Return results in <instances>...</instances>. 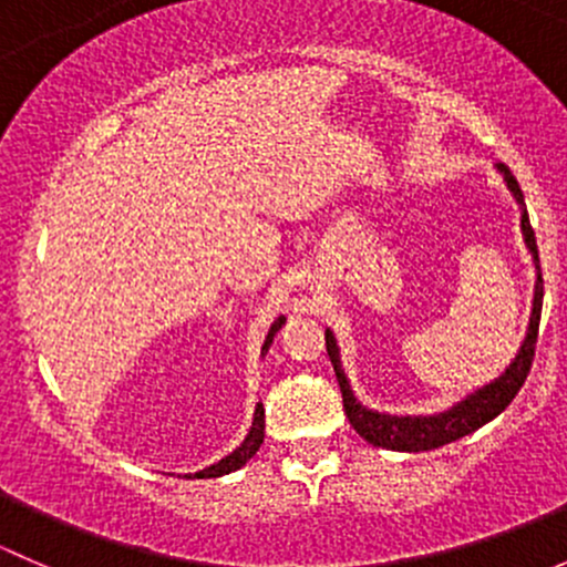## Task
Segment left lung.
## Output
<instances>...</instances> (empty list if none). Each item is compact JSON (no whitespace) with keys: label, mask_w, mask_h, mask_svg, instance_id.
I'll return each mask as SVG.
<instances>
[{"label":"left lung","mask_w":567,"mask_h":567,"mask_svg":"<svg viewBox=\"0 0 567 567\" xmlns=\"http://www.w3.org/2000/svg\"><path fill=\"white\" fill-rule=\"evenodd\" d=\"M499 175L505 177L507 188L516 197L518 208H522V233L524 244L532 251V260H535V299H532V316L527 326V337H524L522 348H518L516 359L511 362V368L494 379L491 384L480 386V390L468 392L466 398L453 403L450 409L439 411V414H384V411H373L368 405H362L353 394L351 384H348V375L342 370L340 362V348H337L334 334L331 329H326V351H329L331 364H334L337 384L342 392V405H346V416L353 425V431L370 442L373 447L384 450H398V453H427V450L444 447L450 442H458V439L468 436L477 427H483L485 422H491L494 416H499L502 411L511 405V400L516 398L518 390L527 381L532 359H535V342H537V326H540V310H543V274H540V257H537V244H535V230L529 225L527 205H524V194L518 181L513 177L511 169L505 164H496Z\"/></svg>","instance_id":"8db88e82"}]
</instances>
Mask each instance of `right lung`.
Masks as SVG:
<instances>
[{"label": "right lung", "mask_w": 567, "mask_h": 567, "mask_svg": "<svg viewBox=\"0 0 567 567\" xmlns=\"http://www.w3.org/2000/svg\"><path fill=\"white\" fill-rule=\"evenodd\" d=\"M282 323H285V318L279 316L277 320H274L271 323V329H268V334H266V342H262V348H260V357H266V351H268V346H271L274 342V337H277V331L282 329ZM266 411H262V403H257L255 405V416H251V427H249V433H247V439H244L241 444H238L236 450H233L230 455H225V458H221L219 463H210V466H205L203 472H194V474H186V477H221V474H230V472H236V468H241L244 463H247L251 455L257 453V450H260V444H262V433H266Z\"/></svg>", "instance_id": "1"}]
</instances>
